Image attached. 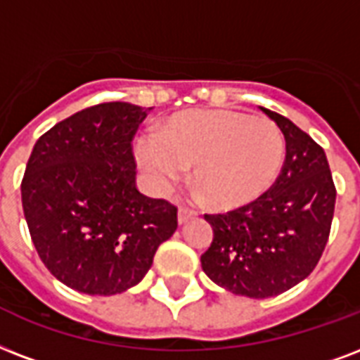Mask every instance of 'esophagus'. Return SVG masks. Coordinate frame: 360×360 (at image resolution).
Returning <instances> with one entry per match:
<instances>
[{
  "label": "esophagus",
  "mask_w": 360,
  "mask_h": 360,
  "mask_svg": "<svg viewBox=\"0 0 360 360\" xmlns=\"http://www.w3.org/2000/svg\"><path fill=\"white\" fill-rule=\"evenodd\" d=\"M196 215H198V211L188 210V207H181L179 213H177V219H179V224H185L188 223L191 219H194Z\"/></svg>",
  "instance_id": "1"
}]
</instances>
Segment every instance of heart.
Listing matches in <instances>:
<instances>
[{
    "label": "heart",
    "mask_w": 360,
    "mask_h": 360,
    "mask_svg": "<svg viewBox=\"0 0 360 360\" xmlns=\"http://www.w3.org/2000/svg\"><path fill=\"white\" fill-rule=\"evenodd\" d=\"M147 179L166 191L194 177L219 207H238L262 196L278 179L285 158V137L270 119H249L230 111H188L147 131L136 147Z\"/></svg>",
    "instance_id": "b5f03b06"
}]
</instances>
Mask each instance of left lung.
I'll return each instance as SVG.
<instances>
[{"label": "left lung", "mask_w": 360, "mask_h": 360, "mask_svg": "<svg viewBox=\"0 0 360 360\" xmlns=\"http://www.w3.org/2000/svg\"><path fill=\"white\" fill-rule=\"evenodd\" d=\"M285 136L283 168L253 202L205 215L213 241L202 270L219 287L270 298L314 271L325 251L336 204V186L325 150L283 115L260 107Z\"/></svg>", "instance_id": "left-lung-1"}]
</instances>
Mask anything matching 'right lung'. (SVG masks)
<instances>
[{
    "instance_id": "right-lung-1",
    "label": "right lung",
    "mask_w": 360,
    "mask_h": 360,
    "mask_svg": "<svg viewBox=\"0 0 360 360\" xmlns=\"http://www.w3.org/2000/svg\"><path fill=\"white\" fill-rule=\"evenodd\" d=\"M145 107L107 101L37 139L22 179L30 236L54 278L84 295H119L149 271L177 230V207L136 186L131 141Z\"/></svg>"
}]
</instances>
